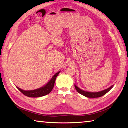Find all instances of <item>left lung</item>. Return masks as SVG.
Returning a JSON list of instances; mask_svg holds the SVG:
<instances>
[{"instance_id": "1", "label": "left lung", "mask_w": 128, "mask_h": 128, "mask_svg": "<svg viewBox=\"0 0 128 128\" xmlns=\"http://www.w3.org/2000/svg\"><path fill=\"white\" fill-rule=\"evenodd\" d=\"M74 87L76 89L77 91V92L81 94V95H84L87 98H99V97H101L104 95L106 94L109 92V91L111 90V88L114 87V85H112L111 87L107 88V89L104 90L103 91H101V92H86V91L82 90L81 89L77 87V86L74 85Z\"/></svg>"}]
</instances>
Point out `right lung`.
<instances>
[{
    "instance_id": "obj_1",
    "label": "right lung",
    "mask_w": 128,
    "mask_h": 128,
    "mask_svg": "<svg viewBox=\"0 0 128 128\" xmlns=\"http://www.w3.org/2000/svg\"><path fill=\"white\" fill-rule=\"evenodd\" d=\"M60 72V71L58 72L57 73H56V74L52 77V78L51 79L50 81L46 85L43 86V87H41L40 88H38V89L26 91L21 89V88L18 87H17V88H18V90H20L24 95H25V96H26L30 97V98H38V97L44 96V95L48 94L49 93L51 92V91L52 90L54 87V85H55L56 77H57L58 75H59Z\"/></svg>"
}]
</instances>
